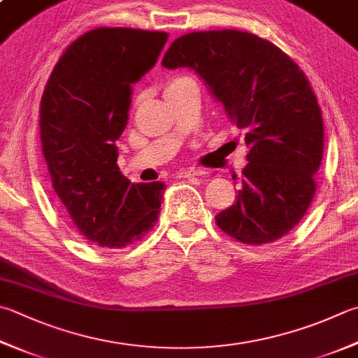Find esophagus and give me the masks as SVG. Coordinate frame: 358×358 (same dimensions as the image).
Listing matches in <instances>:
<instances>
[{
    "mask_svg": "<svg viewBox=\"0 0 358 358\" xmlns=\"http://www.w3.org/2000/svg\"><path fill=\"white\" fill-rule=\"evenodd\" d=\"M204 173L199 168H185V170H180L178 173V178H193V176H201Z\"/></svg>",
    "mask_w": 358,
    "mask_h": 358,
    "instance_id": "esophagus-1",
    "label": "esophagus"
}]
</instances>
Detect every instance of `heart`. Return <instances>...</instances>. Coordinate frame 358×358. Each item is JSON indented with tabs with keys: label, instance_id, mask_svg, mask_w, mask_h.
<instances>
[{
	"label": "heart",
	"instance_id": "heart-1",
	"mask_svg": "<svg viewBox=\"0 0 358 358\" xmlns=\"http://www.w3.org/2000/svg\"><path fill=\"white\" fill-rule=\"evenodd\" d=\"M188 78H174V79H171V80H168L166 83V85H165V93L166 92H171V90H174V89H178V87H180L182 84H185V83H188Z\"/></svg>",
	"mask_w": 358,
	"mask_h": 358
}]
</instances>
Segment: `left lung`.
<instances>
[{"label":"left lung","mask_w":358,"mask_h":358,"mask_svg":"<svg viewBox=\"0 0 358 358\" xmlns=\"http://www.w3.org/2000/svg\"><path fill=\"white\" fill-rule=\"evenodd\" d=\"M162 65L196 73L249 146L237 201L215 217L221 231L248 245L284 237L313 199L324 148L306 74L278 46L234 29L185 34Z\"/></svg>","instance_id":"1"}]
</instances>
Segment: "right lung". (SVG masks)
Returning a JSON list of instances; mask_svg holds the SVG:
<instances>
[{
	"instance_id": "right-lung-1",
	"label": "right lung",
	"mask_w": 358,
	"mask_h": 358,
	"mask_svg": "<svg viewBox=\"0 0 358 358\" xmlns=\"http://www.w3.org/2000/svg\"><path fill=\"white\" fill-rule=\"evenodd\" d=\"M166 32L98 28L65 50L40 104L54 192L87 240L123 248L156 224L165 184H131L117 165L132 85L156 65Z\"/></svg>"
}]
</instances>
